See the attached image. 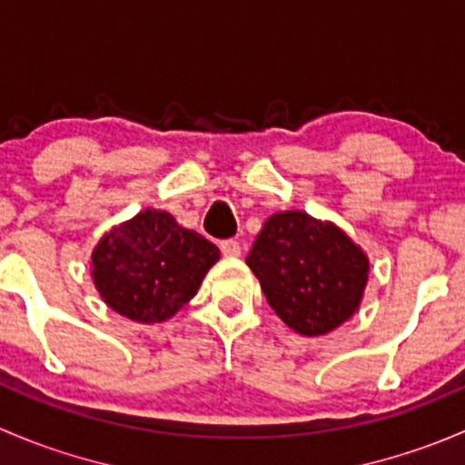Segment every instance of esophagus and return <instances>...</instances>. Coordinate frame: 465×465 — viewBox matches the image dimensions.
I'll return each mask as SVG.
<instances>
[{
    "mask_svg": "<svg viewBox=\"0 0 465 465\" xmlns=\"http://www.w3.org/2000/svg\"><path fill=\"white\" fill-rule=\"evenodd\" d=\"M220 250H223L224 256H241V242L229 238V241L220 242Z\"/></svg>",
    "mask_w": 465,
    "mask_h": 465,
    "instance_id": "obj_1",
    "label": "esophagus"
}]
</instances>
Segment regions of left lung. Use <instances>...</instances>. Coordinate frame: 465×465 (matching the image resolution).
I'll use <instances>...</instances> for the list:
<instances>
[{"label": "left lung", "instance_id": "obj_1", "mask_svg": "<svg viewBox=\"0 0 465 465\" xmlns=\"http://www.w3.org/2000/svg\"><path fill=\"white\" fill-rule=\"evenodd\" d=\"M272 311L306 337L328 335L358 312L369 256L331 220L306 211L270 215L247 256Z\"/></svg>", "mask_w": 465, "mask_h": 465}]
</instances>
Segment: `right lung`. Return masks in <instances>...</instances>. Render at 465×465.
<instances>
[{
  "mask_svg": "<svg viewBox=\"0 0 465 465\" xmlns=\"http://www.w3.org/2000/svg\"><path fill=\"white\" fill-rule=\"evenodd\" d=\"M218 261V247L168 211L143 209L96 242L89 272L112 311L137 323H159L198 294Z\"/></svg>",
  "mask_w": 465,
  "mask_h": 465,
  "instance_id": "1",
  "label": "right lung"
}]
</instances>
